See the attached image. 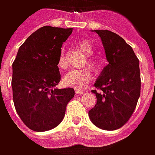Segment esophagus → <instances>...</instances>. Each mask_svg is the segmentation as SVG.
I'll list each match as a JSON object with an SVG mask.
<instances>
[{"instance_id":"1","label":"esophagus","mask_w":155,"mask_h":155,"mask_svg":"<svg viewBox=\"0 0 155 155\" xmlns=\"http://www.w3.org/2000/svg\"><path fill=\"white\" fill-rule=\"evenodd\" d=\"M75 92H76V94H77V95H81L82 93H84V91H82V90H76V91H75Z\"/></svg>"}]
</instances>
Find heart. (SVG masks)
Returning a JSON list of instances; mask_svg holds the SVG:
<instances>
[{
	"label": "heart",
	"mask_w": 155,
	"mask_h": 155,
	"mask_svg": "<svg viewBox=\"0 0 155 155\" xmlns=\"http://www.w3.org/2000/svg\"><path fill=\"white\" fill-rule=\"evenodd\" d=\"M77 47L83 51L84 54L86 56H91L94 52V48L92 43L88 39H81L77 43ZM87 63L91 68L97 70L98 64L97 61L94 60L91 57H89ZM58 67L60 70H64L67 67V63L65 60L64 51H62L59 54L58 59ZM92 78V75L89 69H83V70H72L70 71L68 73L64 76L63 83L67 87H71L74 89L81 90L84 89Z\"/></svg>",
	"instance_id": "heart-1"
}]
</instances>
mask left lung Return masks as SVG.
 I'll return each instance as SVG.
<instances>
[{
	"mask_svg": "<svg viewBox=\"0 0 155 155\" xmlns=\"http://www.w3.org/2000/svg\"><path fill=\"white\" fill-rule=\"evenodd\" d=\"M99 35L108 64L94 85L101 90L97 103L89 111L91 121L98 128L112 131L124 126L134 112L140 95V62L133 48L109 30H92Z\"/></svg>",
	"mask_w": 155,
	"mask_h": 155,
	"instance_id": "1",
	"label": "left lung"
}]
</instances>
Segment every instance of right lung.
<instances>
[{
  "instance_id": "1",
  "label": "right lung",
  "mask_w": 155,
  "mask_h": 155,
  "mask_svg": "<svg viewBox=\"0 0 155 155\" xmlns=\"http://www.w3.org/2000/svg\"><path fill=\"white\" fill-rule=\"evenodd\" d=\"M72 28L44 26L19 48L12 69L13 100L17 114L35 132L53 129L64 120L72 88L58 89L61 80L58 59Z\"/></svg>"
}]
</instances>
